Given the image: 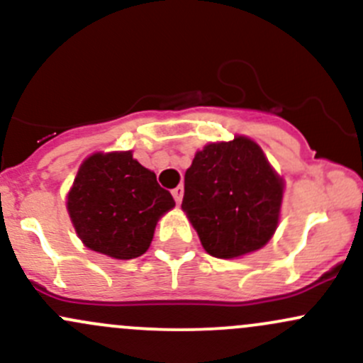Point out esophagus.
Listing matches in <instances>:
<instances>
[{
  "label": "esophagus",
  "mask_w": 363,
  "mask_h": 363,
  "mask_svg": "<svg viewBox=\"0 0 363 363\" xmlns=\"http://www.w3.org/2000/svg\"><path fill=\"white\" fill-rule=\"evenodd\" d=\"M182 194H184V188H182V186H177L175 189H172V196H174V200L177 201V203L182 201Z\"/></svg>",
  "instance_id": "1"
}]
</instances>
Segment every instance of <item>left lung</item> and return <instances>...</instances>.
<instances>
[{
	"label": "left lung",
	"mask_w": 363,
	"mask_h": 363,
	"mask_svg": "<svg viewBox=\"0 0 363 363\" xmlns=\"http://www.w3.org/2000/svg\"><path fill=\"white\" fill-rule=\"evenodd\" d=\"M281 198L284 179L254 140L238 135L194 155L184 175L182 211L208 254L233 259L272 240Z\"/></svg>",
	"instance_id": "8db88e82"
}]
</instances>
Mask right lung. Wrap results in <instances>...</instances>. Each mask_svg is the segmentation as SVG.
<instances>
[{
	"label": "right lung",
	"mask_w": 363,
	"mask_h": 363,
	"mask_svg": "<svg viewBox=\"0 0 363 363\" xmlns=\"http://www.w3.org/2000/svg\"><path fill=\"white\" fill-rule=\"evenodd\" d=\"M174 205L132 151L89 156L67 194V212L85 247L123 261L150 249L156 223Z\"/></svg>",
	"instance_id": "obj_1"
}]
</instances>
